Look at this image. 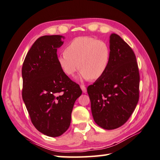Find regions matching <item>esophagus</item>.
Returning a JSON list of instances; mask_svg holds the SVG:
<instances>
[{
	"label": "esophagus",
	"mask_w": 160,
	"mask_h": 160,
	"mask_svg": "<svg viewBox=\"0 0 160 160\" xmlns=\"http://www.w3.org/2000/svg\"><path fill=\"white\" fill-rule=\"evenodd\" d=\"M80 88H81V89L82 90V92L84 93H86L87 92V88H86V87L84 85H80Z\"/></svg>",
	"instance_id": "obj_1"
}]
</instances>
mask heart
Masks as SVG:
<instances>
[{"label": "heart", "instance_id": "heart-1", "mask_svg": "<svg viewBox=\"0 0 160 160\" xmlns=\"http://www.w3.org/2000/svg\"><path fill=\"white\" fill-rule=\"evenodd\" d=\"M62 71L73 76L78 68L83 79L98 80L105 74L110 62V49L103 40L90 36L75 38L57 58Z\"/></svg>", "mask_w": 160, "mask_h": 160}]
</instances>
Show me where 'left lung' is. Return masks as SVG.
<instances>
[{
	"label": "left lung",
	"mask_w": 160,
	"mask_h": 160,
	"mask_svg": "<svg viewBox=\"0 0 160 160\" xmlns=\"http://www.w3.org/2000/svg\"><path fill=\"white\" fill-rule=\"evenodd\" d=\"M110 62L102 77L88 88L93 118L101 128L122 126L139 98L140 75L134 52L118 35L110 36Z\"/></svg>",
	"instance_id": "8db88e82"
}]
</instances>
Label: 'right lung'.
I'll return each instance as SVG.
<instances>
[{
	"label": "right lung",
	"instance_id": "right-lung-1",
	"mask_svg": "<svg viewBox=\"0 0 160 160\" xmlns=\"http://www.w3.org/2000/svg\"><path fill=\"white\" fill-rule=\"evenodd\" d=\"M59 35L38 38L28 52L22 69V98L33 126L51 137L68 129L75 101L82 90L63 72L57 62Z\"/></svg>",
	"mask_w": 160,
	"mask_h": 160
}]
</instances>
